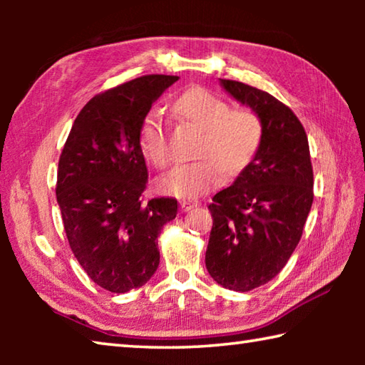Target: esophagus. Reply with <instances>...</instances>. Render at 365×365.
Instances as JSON below:
<instances>
[{
    "label": "esophagus",
    "mask_w": 365,
    "mask_h": 365,
    "mask_svg": "<svg viewBox=\"0 0 365 365\" xmlns=\"http://www.w3.org/2000/svg\"><path fill=\"white\" fill-rule=\"evenodd\" d=\"M180 207H182V211H191V209H195V207H200V201H196V200H182L180 201Z\"/></svg>",
    "instance_id": "obj_1"
}]
</instances>
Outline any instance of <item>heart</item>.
<instances>
[{
  "label": "heart",
  "mask_w": 365,
  "mask_h": 365,
  "mask_svg": "<svg viewBox=\"0 0 365 365\" xmlns=\"http://www.w3.org/2000/svg\"><path fill=\"white\" fill-rule=\"evenodd\" d=\"M175 113L202 130L200 159L177 164L163 175L158 188L177 197L207 193L224 174L238 175L256 156L262 141V122L251 109H232L224 98L205 88H191L175 101ZM140 148L145 158L163 169L170 163L168 127L158 109L145 115L140 127Z\"/></svg>",
  "instance_id": "1"
}]
</instances>
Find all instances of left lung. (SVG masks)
Here are the masks:
<instances>
[{"label":"left lung","instance_id":"1","mask_svg":"<svg viewBox=\"0 0 365 365\" xmlns=\"http://www.w3.org/2000/svg\"><path fill=\"white\" fill-rule=\"evenodd\" d=\"M228 95L262 122V141L233 185L207 206L212 230L209 275L224 288L250 292L270 282L298 246L314 200V174L304 127L267 91L220 78Z\"/></svg>","mask_w":365,"mask_h":365}]
</instances>
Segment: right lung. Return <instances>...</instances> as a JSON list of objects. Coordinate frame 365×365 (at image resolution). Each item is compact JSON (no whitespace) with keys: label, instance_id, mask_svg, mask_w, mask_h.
I'll use <instances>...</instances> for the list:
<instances>
[{"label":"right lung","instance_id":"1","mask_svg":"<svg viewBox=\"0 0 365 365\" xmlns=\"http://www.w3.org/2000/svg\"><path fill=\"white\" fill-rule=\"evenodd\" d=\"M178 80L145 76L91 98L73 120L58 168L56 197L71 250L110 293L143 287L159 265L158 235L177 200L143 201L148 169L140 127Z\"/></svg>","mask_w":365,"mask_h":365}]
</instances>
